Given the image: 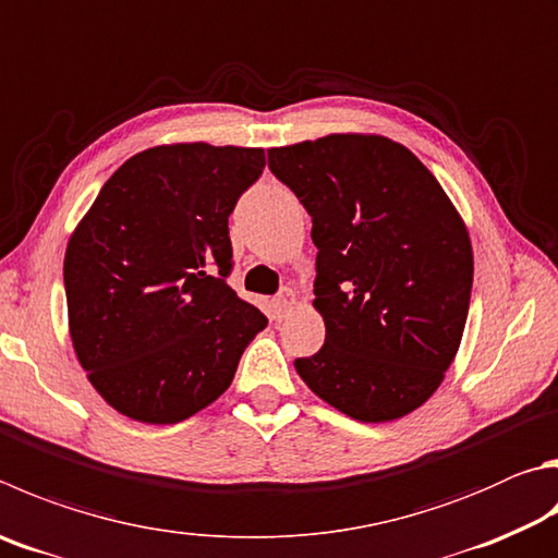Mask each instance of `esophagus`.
Segmentation results:
<instances>
[{"label": "esophagus", "instance_id": "34e87169", "mask_svg": "<svg viewBox=\"0 0 558 558\" xmlns=\"http://www.w3.org/2000/svg\"><path fill=\"white\" fill-rule=\"evenodd\" d=\"M292 307H295V292H292L290 288H282L276 295V300H272V317L286 319Z\"/></svg>", "mask_w": 558, "mask_h": 558}]
</instances>
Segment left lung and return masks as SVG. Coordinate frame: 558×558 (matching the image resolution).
Returning <instances> with one entry per match:
<instances>
[{
	"label": "left lung",
	"instance_id": "obj_1",
	"mask_svg": "<svg viewBox=\"0 0 558 558\" xmlns=\"http://www.w3.org/2000/svg\"><path fill=\"white\" fill-rule=\"evenodd\" d=\"M268 168L312 217L314 307L327 337L295 368L359 422L427 402L459 351L473 286L463 219L422 160L376 134L268 150Z\"/></svg>",
	"mask_w": 558,
	"mask_h": 558
}]
</instances>
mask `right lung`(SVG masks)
Wrapping results in <instances>:
<instances>
[{
  "mask_svg": "<svg viewBox=\"0 0 558 558\" xmlns=\"http://www.w3.org/2000/svg\"><path fill=\"white\" fill-rule=\"evenodd\" d=\"M263 148L170 144L131 156L68 241L70 339L107 404L175 424L225 392L268 319L227 286L229 215Z\"/></svg>",
  "mask_w": 558,
  "mask_h": 558,
  "instance_id": "right-lung-1",
  "label": "right lung"
}]
</instances>
